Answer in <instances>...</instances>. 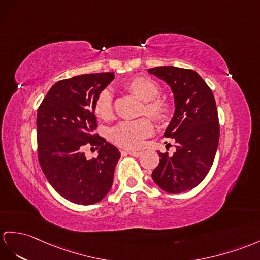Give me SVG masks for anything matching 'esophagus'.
Instances as JSON below:
<instances>
[{"label":"esophagus","mask_w":260,"mask_h":260,"mask_svg":"<svg viewBox=\"0 0 260 260\" xmlns=\"http://www.w3.org/2000/svg\"><path fill=\"white\" fill-rule=\"evenodd\" d=\"M122 154H129L131 156L135 157H139L141 155V152H137V151H130V150H125V151H121Z\"/></svg>","instance_id":"obj_1"}]
</instances>
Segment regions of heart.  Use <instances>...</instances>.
Masks as SVG:
<instances>
[{
	"label": "heart",
	"mask_w": 260,
	"mask_h": 260,
	"mask_svg": "<svg viewBox=\"0 0 260 260\" xmlns=\"http://www.w3.org/2000/svg\"><path fill=\"white\" fill-rule=\"evenodd\" d=\"M124 89L143 101L142 115H147L154 121L166 123L172 117L173 107L170 101L160 97L161 87L155 80L147 76H136L123 84ZM93 110L96 116L105 121L113 118V100L109 90L100 91L94 100ZM153 124L147 118L135 121H123L116 125L110 132L112 142L120 148L128 150L140 149L145 139L153 134Z\"/></svg>",
	"instance_id": "obj_1"
}]
</instances>
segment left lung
<instances>
[{
	"instance_id": "1",
	"label": "left lung",
	"mask_w": 260,
	"mask_h": 260,
	"mask_svg": "<svg viewBox=\"0 0 260 260\" xmlns=\"http://www.w3.org/2000/svg\"><path fill=\"white\" fill-rule=\"evenodd\" d=\"M171 87L175 112L164 137L174 139L176 151L161 153L152 179L163 191L182 193L198 186L211 170L219 140L214 94L192 69L161 66L148 69Z\"/></svg>"
}]
</instances>
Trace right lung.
<instances>
[{"instance_id": "1", "label": "right lung", "mask_w": 260, "mask_h": 260, "mask_svg": "<svg viewBox=\"0 0 260 260\" xmlns=\"http://www.w3.org/2000/svg\"><path fill=\"white\" fill-rule=\"evenodd\" d=\"M113 73L85 74L57 81L37 109V155L55 191L80 205L98 203L110 191L119 150L96 134L94 100ZM99 149L87 160L85 147Z\"/></svg>"}]
</instances>
